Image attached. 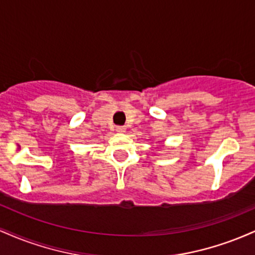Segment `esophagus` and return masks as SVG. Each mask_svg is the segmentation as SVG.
<instances>
[{"label":"esophagus","mask_w":255,"mask_h":255,"mask_svg":"<svg viewBox=\"0 0 255 255\" xmlns=\"http://www.w3.org/2000/svg\"><path fill=\"white\" fill-rule=\"evenodd\" d=\"M116 131H118V133H125L126 127H124V126H118V127H116Z\"/></svg>","instance_id":"34e87169"}]
</instances>
